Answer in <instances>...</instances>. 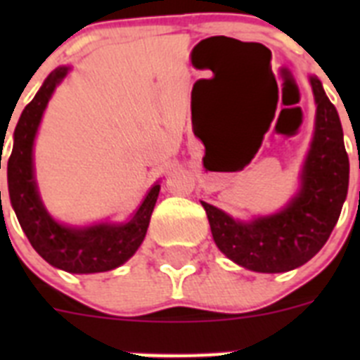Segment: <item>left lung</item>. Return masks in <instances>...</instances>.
<instances>
[{
  "instance_id": "left-lung-1",
  "label": "left lung",
  "mask_w": 360,
  "mask_h": 360,
  "mask_svg": "<svg viewBox=\"0 0 360 360\" xmlns=\"http://www.w3.org/2000/svg\"><path fill=\"white\" fill-rule=\"evenodd\" d=\"M316 95V133L303 167V187L278 214L241 224L202 202L218 249L254 272H287L316 256L335 227L348 193L349 162L341 120L319 79L311 77Z\"/></svg>"
}]
</instances>
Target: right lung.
Wrapping results in <instances>:
<instances>
[{
  "mask_svg": "<svg viewBox=\"0 0 360 360\" xmlns=\"http://www.w3.org/2000/svg\"><path fill=\"white\" fill-rule=\"evenodd\" d=\"M66 73V66L50 73L36 97L25 106L19 117L14 129V148L6 164L8 195L28 241L50 265L73 274L106 272L128 262L141 247L160 186L155 184L149 189L139 211L124 225L101 224L88 229H72L52 219L37 195L32 169V146L44 108Z\"/></svg>",
  "mask_w": 360,
  "mask_h": 360,
  "instance_id": "right-lung-1",
  "label": "right lung"
}]
</instances>
